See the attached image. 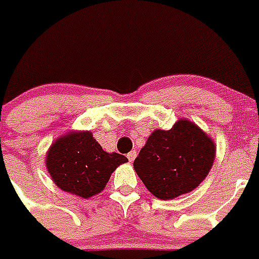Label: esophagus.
Wrapping results in <instances>:
<instances>
[{
    "label": "esophagus",
    "mask_w": 259,
    "mask_h": 259,
    "mask_svg": "<svg viewBox=\"0 0 259 259\" xmlns=\"http://www.w3.org/2000/svg\"><path fill=\"white\" fill-rule=\"evenodd\" d=\"M127 158H128V161L130 162H132V161H135V158H136V152H130L127 154Z\"/></svg>",
    "instance_id": "obj_1"
}]
</instances>
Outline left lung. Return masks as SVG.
<instances>
[{"instance_id": "obj_1", "label": "left lung", "mask_w": 259, "mask_h": 259, "mask_svg": "<svg viewBox=\"0 0 259 259\" xmlns=\"http://www.w3.org/2000/svg\"><path fill=\"white\" fill-rule=\"evenodd\" d=\"M215 153L217 145L206 132L188 119H179L168 131H153L134 168L153 196L174 200L205 180Z\"/></svg>"}]
</instances>
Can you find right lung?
I'll use <instances>...</instances> for the list:
<instances>
[{"instance_id": "add662e5", "label": "right lung", "mask_w": 259, "mask_h": 259, "mask_svg": "<svg viewBox=\"0 0 259 259\" xmlns=\"http://www.w3.org/2000/svg\"><path fill=\"white\" fill-rule=\"evenodd\" d=\"M128 162L118 153H107L91 131H70L50 145L45 166L53 183L63 192L89 198L104 191L111 174Z\"/></svg>"}]
</instances>
